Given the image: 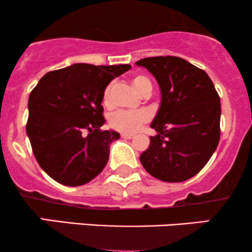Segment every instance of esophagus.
<instances>
[{"mask_svg": "<svg viewBox=\"0 0 252 252\" xmlns=\"http://www.w3.org/2000/svg\"><path fill=\"white\" fill-rule=\"evenodd\" d=\"M133 137H134L133 134H125V133H124V134H121V138H124V139H132Z\"/></svg>", "mask_w": 252, "mask_h": 252, "instance_id": "34e87169", "label": "esophagus"}]
</instances>
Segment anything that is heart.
Listing matches in <instances>:
<instances>
[{
    "label": "heart",
    "mask_w": 252,
    "mask_h": 252,
    "mask_svg": "<svg viewBox=\"0 0 252 252\" xmlns=\"http://www.w3.org/2000/svg\"><path fill=\"white\" fill-rule=\"evenodd\" d=\"M133 87L137 90V92L143 95L145 92L152 91V85L147 78L143 75L134 76L132 80ZM112 84H109L103 91L102 100L103 102L107 105L109 102V95H111ZM150 117L146 112L139 111V112H127V111H118L109 117V126L115 131H119L126 134H132L139 131L144 124L149 121Z\"/></svg>",
    "instance_id": "heart-1"
}]
</instances>
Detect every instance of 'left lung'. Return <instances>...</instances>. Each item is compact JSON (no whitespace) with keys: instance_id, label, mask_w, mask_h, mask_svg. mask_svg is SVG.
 Listing matches in <instances>:
<instances>
[{"instance_id":"8db88e82","label":"left lung","mask_w":252,"mask_h":252,"mask_svg":"<svg viewBox=\"0 0 252 252\" xmlns=\"http://www.w3.org/2000/svg\"><path fill=\"white\" fill-rule=\"evenodd\" d=\"M155 76L161 102L151 127L149 149L141 153L145 170L157 179L180 183L205 166L220 137V99L203 69L177 56L135 62Z\"/></svg>"}]
</instances>
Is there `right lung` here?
I'll return each instance as SVG.
<instances>
[{
  "instance_id": "1",
  "label": "right lung",
  "mask_w": 252,
  "mask_h": 252,
  "mask_svg": "<svg viewBox=\"0 0 252 252\" xmlns=\"http://www.w3.org/2000/svg\"><path fill=\"white\" fill-rule=\"evenodd\" d=\"M129 64L74 63L44 74L28 100L26 131L35 158L62 185L91 182L108 161L109 145L120 138L101 131L103 91Z\"/></svg>"
}]
</instances>
